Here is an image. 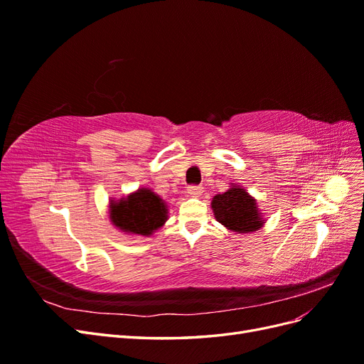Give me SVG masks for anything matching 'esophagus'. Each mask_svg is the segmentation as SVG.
Returning a JSON list of instances; mask_svg holds the SVG:
<instances>
[{
  "label": "esophagus",
  "instance_id": "esophagus-1",
  "mask_svg": "<svg viewBox=\"0 0 364 364\" xmlns=\"http://www.w3.org/2000/svg\"><path fill=\"white\" fill-rule=\"evenodd\" d=\"M186 193H188L190 197H199L203 193V186H200V185H191V186H188V190H186Z\"/></svg>",
  "mask_w": 364,
  "mask_h": 364
}]
</instances>
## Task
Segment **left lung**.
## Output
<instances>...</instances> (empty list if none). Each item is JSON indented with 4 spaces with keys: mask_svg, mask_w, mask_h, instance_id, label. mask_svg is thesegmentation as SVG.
Instances as JSON below:
<instances>
[{
    "mask_svg": "<svg viewBox=\"0 0 364 364\" xmlns=\"http://www.w3.org/2000/svg\"><path fill=\"white\" fill-rule=\"evenodd\" d=\"M211 205L217 222L234 232H253L264 223L255 200L240 186L229 188L223 194H217Z\"/></svg>",
    "mask_w": 364,
    "mask_h": 364,
    "instance_id": "left-lung-1",
    "label": "left lung"
}]
</instances>
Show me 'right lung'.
Instances as JSON below:
<instances>
[{"label": "right lung", "mask_w": 364, "mask_h": 364, "mask_svg": "<svg viewBox=\"0 0 364 364\" xmlns=\"http://www.w3.org/2000/svg\"><path fill=\"white\" fill-rule=\"evenodd\" d=\"M111 220L124 232L149 237L167 220V206L159 196L141 188L127 199L111 203Z\"/></svg>", "instance_id": "right-lung-1"}]
</instances>
